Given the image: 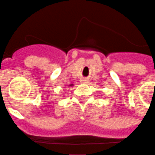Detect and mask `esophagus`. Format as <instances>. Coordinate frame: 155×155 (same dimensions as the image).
I'll list each match as a JSON object with an SVG mask.
<instances>
[{"mask_svg": "<svg viewBox=\"0 0 155 155\" xmlns=\"http://www.w3.org/2000/svg\"><path fill=\"white\" fill-rule=\"evenodd\" d=\"M80 81H81V84H86V83H88V80H87V79H85V78L81 79Z\"/></svg>", "mask_w": 155, "mask_h": 155, "instance_id": "1", "label": "esophagus"}]
</instances>
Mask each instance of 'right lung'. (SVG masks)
Here are the masks:
<instances>
[{
	"label": "right lung",
	"instance_id": "1",
	"mask_svg": "<svg viewBox=\"0 0 155 155\" xmlns=\"http://www.w3.org/2000/svg\"><path fill=\"white\" fill-rule=\"evenodd\" d=\"M69 86H74V85H73V84H70V85H69Z\"/></svg>",
	"mask_w": 155,
	"mask_h": 155
}]
</instances>
